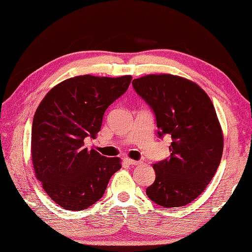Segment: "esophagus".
Masks as SVG:
<instances>
[{
  "label": "esophagus",
  "instance_id": "1",
  "mask_svg": "<svg viewBox=\"0 0 252 252\" xmlns=\"http://www.w3.org/2000/svg\"><path fill=\"white\" fill-rule=\"evenodd\" d=\"M126 162L129 164V165H140L142 163L141 161H135V159H132V158H126Z\"/></svg>",
  "mask_w": 252,
  "mask_h": 252
}]
</instances>
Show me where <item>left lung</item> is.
<instances>
[{"label": "left lung", "instance_id": "left-lung-1", "mask_svg": "<svg viewBox=\"0 0 252 252\" xmlns=\"http://www.w3.org/2000/svg\"><path fill=\"white\" fill-rule=\"evenodd\" d=\"M157 117L158 135L170 134L171 157L153 164L155 181L146 189L163 207L193 202L212 181L220 163L223 134L208 94L184 77L151 74L132 81Z\"/></svg>", "mask_w": 252, "mask_h": 252}]
</instances>
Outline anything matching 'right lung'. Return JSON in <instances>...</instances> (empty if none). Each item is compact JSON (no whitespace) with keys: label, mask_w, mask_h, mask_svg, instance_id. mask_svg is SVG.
I'll list each match as a JSON object with an SVG mask.
<instances>
[{"label":"right lung","mask_w":252,"mask_h":252,"mask_svg":"<svg viewBox=\"0 0 252 252\" xmlns=\"http://www.w3.org/2000/svg\"><path fill=\"white\" fill-rule=\"evenodd\" d=\"M130 75L76 76L53 87L36 109L32 126L35 176L55 203L82 210L102 197L121 158L85 146L101 129L107 108L126 93Z\"/></svg>","instance_id":"obj_1"}]
</instances>
